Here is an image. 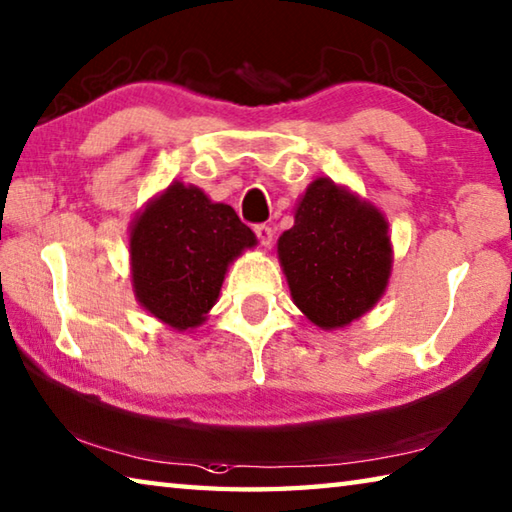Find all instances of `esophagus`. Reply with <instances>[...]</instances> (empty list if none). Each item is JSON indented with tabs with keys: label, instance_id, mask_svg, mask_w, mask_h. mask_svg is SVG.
<instances>
[{
	"label": "esophagus",
	"instance_id": "1",
	"mask_svg": "<svg viewBox=\"0 0 512 512\" xmlns=\"http://www.w3.org/2000/svg\"><path fill=\"white\" fill-rule=\"evenodd\" d=\"M255 235L259 239V244L271 246V241H273V228L271 226H268V224H257L255 226Z\"/></svg>",
	"mask_w": 512,
	"mask_h": 512
}]
</instances>
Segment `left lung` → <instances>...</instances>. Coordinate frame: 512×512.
Wrapping results in <instances>:
<instances>
[{
  "mask_svg": "<svg viewBox=\"0 0 512 512\" xmlns=\"http://www.w3.org/2000/svg\"><path fill=\"white\" fill-rule=\"evenodd\" d=\"M277 250L293 302L322 329L345 327L369 311L392 271L385 217L327 179L304 192Z\"/></svg>",
  "mask_w": 512,
  "mask_h": 512,
  "instance_id": "left-lung-1",
  "label": "left lung"
}]
</instances>
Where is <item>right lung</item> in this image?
Listing matches in <instances>:
<instances>
[{
    "label": "right lung",
    "instance_id": "right-lung-1",
    "mask_svg": "<svg viewBox=\"0 0 512 512\" xmlns=\"http://www.w3.org/2000/svg\"><path fill=\"white\" fill-rule=\"evenodd\" d=\"M255 235L226 203L172 183L138 215L129 253L138 302L174 329H192L215 306L228 264Z\"/></svg>",
    "mask_w": 512,
    "mask_h": 512
}]
</instances>
